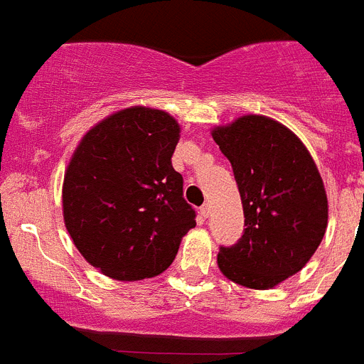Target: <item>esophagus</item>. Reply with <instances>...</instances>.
Listing matches in <instances>:
<instances>
[{
  "mask_svg": "<svg viewBox=\"0 0 364 364\" xmlns=\"http://www.w3.org/2000/svg\"><path fill=\"white\" fill-rule=\"evenodd\" d=\"M209 215H210V207L209 205L201 207V209H200V216H201V218H207V216H209Z\"/></svg>",
  "mask_w": 364,
  "mask_h": 364,
  "instance_id": "1",
  "label": "esophagus"
}]
</instances>
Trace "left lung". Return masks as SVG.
Instances as JSON below:
<instances>
[{"instance_id":"8db88e82","label":"left lung","mask_w":364,"mask_h":364,"mask_svg":"<svg viewBox=\"0 0 364 364\" xmlns=\"http://www.w3.org/2000/svg\"><path fill=\"white\" fill-rule=\"evenodd\" d=\"M233 166L242 237L222 246L218 268L248 289H272L307 264L328 228V196L313 157L289 127L246 114L213 129Z\"/></svg>"}]
</instances>
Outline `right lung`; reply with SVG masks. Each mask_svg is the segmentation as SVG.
Segmentation results:
<instances>
[{
	"mask_svg": "<svg viewBox=\"0 0 364 364\" xmlns=\"http://www.w3.org/2000/svg\"><path fill=\"white\" fill-rule=\"evenodd\" d=\"M173 116L129 107L81 139L63 183V216L75 248L120 281L159 276L196 225L172 166L179 142Z\"/></svg>",
	"mask_w": 364,
	"mask_h": 364,
	"instance_id": "1",
	"label": "right lung"
}]
</instances>
